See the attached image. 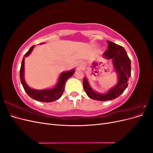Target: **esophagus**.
<instances>
[{"mask_svg": "<svg viewBox=\"0 0 153 153\" xmlns=\"http://www.w3.org/2000/svg\"><path fill=\"white\" fill-rule=\"evenodd\" d=\"M82 68V67H81V66H80L79 67V68Z\"/></svg>", "mask_w": 153, "mask_h": 153, "instance_id": "esophagus-1", "label": "esophagus"}]
</instances>
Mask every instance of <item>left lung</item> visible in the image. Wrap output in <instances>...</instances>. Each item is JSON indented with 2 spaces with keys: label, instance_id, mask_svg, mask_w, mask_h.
Instances as JSON below:
<instances>
[{
  "label": "left lung",
  "instance_id": "left-lung-1",
  "mask_svg": "<svg viewBox=\"0 0 153 153\" xmlns=\"http://www.w3.org/2000/svg\"><path fill=\"white\" fill-rule=\"evenodd\" d=\"M108 50L104 53V56L107 59H112L115 70L119 75L118 84L113 89L108 91V93L101 94L97 93L91 89L85 78L83 80L84 89L87 95L90 98L98 101H108L115 99L121 95L126 89L128 85V79L131 76V61L127 53L121 46L110 41Z\"/></svg>",
  "mask_w": 153,
  "mask_h": 153
}]
</instances>
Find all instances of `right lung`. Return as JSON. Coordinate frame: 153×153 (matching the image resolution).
Segmentation results:
<instances>
[{
	"instance_id": "1",
	"label": "right lung",
	"mask_w": 153,
	"mask_h": 153,
	"mask_svg": "<svg viewBox=\"0 0 153 153\" xmlns=\"http://www.w3.org/2000/svg\"><path fill=\"white\" fill-rule=\"evenodd\" d=\"M34 46L32 47L29 50L25 55L24 57L23 58L22 65L20 70V81L24 87V90L27 92L30 98L32 99L36 100L37 101H41V102H52L57 100H59L61 98L63 92L64 91V87H65L66 82L69 78H70L75 73V70H71L68 72H64L61 73L60 75L59 80L57 83V85L55 86L53 89H45V90H41V91H37L32 89L30 88L26 84V83L24 80V57H27L28 55L31 53V52L33 50Z\"/></svg>"
}]
</instances>
